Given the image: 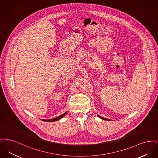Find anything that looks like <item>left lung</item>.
<instances>
[{
  "label": "left lung",
  "instance_id": "1",
  "mask_svg": "<svg viewBox=\"0 0 158 158\" xmlns=\"http://www.w3.org/2000/svg\"><path fill=\"white\" fill-rule=\"evenodd\" d=\"M98 117H99V118H101V119H102V120H110L109 119H106V118H104V117H101V116H99V115H98Z\"/></svg>",
  "mask_w": 158,
  "mask_h": 158
}]
</instances>
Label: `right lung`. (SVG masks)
<instances>
[{
	"instance_id": "1",
	"label": "right lung",
	"mask_w": 158,
	"mask_h": 158,
	"mask_svg": "<svg viewBox=\"0 0 158 158\" xmlns=\"http://www.w3.org/2000/svg\"><path fill=\"white\" fill-rule=\"evenodd\" d=\"M67 113V112H66L65 113H64V114H63L62 115H61L60 116H59V117H56V118H52V119H50V120H41L44 121H47V122H52V121H56L59 120H60V118H61L62 117H63L65 115H66V114Z\"/></svg>"
}]
</instances>
